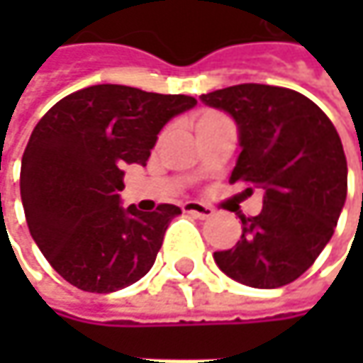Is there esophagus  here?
Segmentation results:
<instances>
[{
  "label": "esophagus",
  "mask_w": 363,
  "mask_h": 363,
  "mask_svg": "<svg viewBox=\"0 0 363 363\" xmlns=\"http://www.w3.org/2000/svg\"><path fill=\"white\" fill-rule=\"evenodd\" d=\"M184 212H188L191 216L196 218H210L214 214V210L210 208V206H206V203H200V202H186L184 203Z\"/></svg>",
  "instance_id": "34e87169"
}]
</instances>
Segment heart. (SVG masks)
<instances>
[{
  "label": "heart",
  "instance_id": "obj_1",
  "mask_svg": "<svg viewBox=\"0 0 363 363\" xmlns=\"http://www.w3.org/2000/svg\"><path fill=\"white\" fill-rule=\"evenodd\" d=\"M206 117H212V113H208V115H203V117H200V119H206Z\"/></svg>",
  "mask_w": 363,
  "mask_h": 363
}]
</instances>
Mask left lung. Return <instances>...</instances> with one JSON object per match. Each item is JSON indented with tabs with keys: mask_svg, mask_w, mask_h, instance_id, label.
Wrapping results in <instances>:
<instances>
[{
	"mask_svg": "<svg viewBox=\"0 0 363 363\" xmlns=\"http://www.w3.org/2000/svg\"><path fill=\"white\" fill-rule=\"evenodd\" d=\"M238 129L230 182L262 189V210L242 220V236L214 252L220 271L255 289L299 279L331 240L347 196V161L329 117L301 92L236 84L200 96ZM250 189V188H248Z\"/></svg>",
	"mask_w": 363,
	"mask_h": 363,
	"instance_id": "8db88e82",
	"label": "left lung"
}]
</instances>
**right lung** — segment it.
Segmentation results:
<instances>
[{
    "instance_id": "obj_1",
    "label": "right lung",
    "mask_w": 363,
    "mask_h": 363,
    "mask_svg": "<svg viewBox=\"0 0 363 363\" xmlns=\"http://www.w3.org/2000/svg\"><path fill=\"white\" fill-rule=\"evenodd\" d=\"M196 105L186 94L94 84L64 96L35 125L21 157V203L34 242L70 285L113 293L153 267L182 210L123 208V169L145 165L161 129Z\"/></svg>"
}]
</instances>
